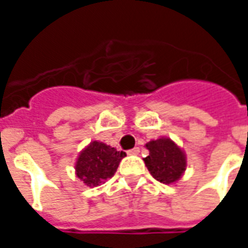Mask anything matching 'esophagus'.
<instances>
[{"mask_svg": "<svg viewBox=\"0 0 248 248\" xmlns=\"http://www.w3.org/2000/svg\"><path fill=\"white\" fill-rule=\"evenodd\" d=\"M138 153H140V147H134V149H131V150L127 151L129 155H138Z\"/></svg>", "mask_w": 248, "mask_h": 248, "instance_id": "obj_1", "label": "esophagus"}]
</instances>
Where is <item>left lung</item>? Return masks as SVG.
I'll use <instances>...</instances> for the list:
<instances>
[{
    "mask_svg": "<svg viewBox=\"0 0 248 248\" xmlns=\"http://www.w3.org/2000/svg\"><path fill=\"white\" fill-rule=\"evenodd\" d=\"M149 155L145 165L156 181L165 185L177 182L186 170V155L170 138H159L146 143Z\"/></svg>",
    "mask_w": 248,
    "mask_h": 248,
    "instance_id": "8db88e82",
    "label": "left lung"
}]
</instances>
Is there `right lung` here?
Returning a JSON list of instances; mask_svg holds the SVG:
<instances>
[{"label":"right lung","instance_id":"obj_1","mask_svg":"<svg viewBox=\"0 0 248 248\" xmlns=\"http://www.w3.org/2000/svg\"><path fill=\"white\" fill-rule=\"evenodd\" d=\"M124 156H126L124 151H117L111 146L93 140L78 155L76 163L77 177L86 186H99L115 174Z\"/></svg>","mask_w":248,"mask_h":248}]
</instances>
